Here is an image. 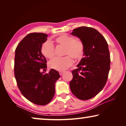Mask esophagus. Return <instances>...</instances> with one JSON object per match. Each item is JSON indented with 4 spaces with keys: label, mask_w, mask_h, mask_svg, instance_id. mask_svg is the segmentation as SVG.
<instances>
[{
    "label": "esophagus",
    "mask_w": 126,
    "mask_h": 126,
    "mask_svg": "<svg viewBox=\"0 0 126 126\" xmlns=\"http://www.w3.org/2000/svg\"><path fill=\"white\" fill-rule=\"evenodd\" d=\"M63 73H64V72H63V71H59V74H60L61 76L62 75Z\"/></svg>",
    "instance_id": "obj_1"
}]
</instances>
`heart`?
<instances>
[{
	"instance_id": "heart-1",
	"label": "heart",
	"mask_w": 126,
	"mask_h": 126,
	"mask_svg": "<svg viewBox=\"0 0 126 126\" xmlns=\"http://www.w3.org/2000/svg\"><path fill=\"white\" fill-rule=\"evenodd\" d=\"M57 44L64 47L63 58H57L49 62V67L57 71H64L73 63L72 58L79 61L84 54V47L82 40L79 38H74L68 34H62L54 40ZM41 52L46 58L52 59L54 57V47L52 43L46 41L42 44Z\"/></svg>"
}]
</instances>
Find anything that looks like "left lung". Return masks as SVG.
I'll return each mask as SVG.
<instances>
[{
    "mask_svg": "<svg viewBox=\"0 0 126 126\" xmlns=\"http://www.w3.org/2000/svg\"><path fill=\"white\" fill-rule=\"evenodd\" d=\"M71 34L82 40L84 49L78 68L72 72L70 89L77 98L84 101L95 96L105 86L110 69V52L105 38L93 28L79 27Z\"/></svg>",
    "mask_w": 126,
    "mask_h": 126,
    "instance_id": "left-lung-1",
    "label": "left lung"
}]
</instances>
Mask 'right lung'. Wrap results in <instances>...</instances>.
<instances>
[{"instance_id":"right-lung-1","label":"right lung","mask_w":126,"mask_h":126,"mask_svg":"<svg viewBox=\"0 0 126 126\" xmlns=\"http://www.w3.org/2000/svg\"><path fill=\"white\" fill-rule=\"evenodd\" d=\"M47 37L44 33H30L21 40L15 51L14 75L18 88L28 100L42 106L52 99L55 82L60 78L55 69H51L47 74L40 72L47 68L41 47Z\"/></svg>"}]
</instances>
